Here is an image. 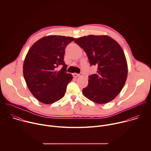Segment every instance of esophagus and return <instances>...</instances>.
Listing matches in <instances>:
<instances>
[{
	"label": "esophagus",
	"mask_w": 151,
	"mask_h": 151,
	"mask_svg": "<svg viewBox=\"0 0 151 151\" xmlns=\"http://www.w3.org/2000/svg\"><path fill=\"white\" fill-rule=\"evenodd\" d=\"M82 76V73H73V76L75 77V78H78V77H80V76Z\"/></svg>",
	"instance_id": "34e87169"
}]
</instances>
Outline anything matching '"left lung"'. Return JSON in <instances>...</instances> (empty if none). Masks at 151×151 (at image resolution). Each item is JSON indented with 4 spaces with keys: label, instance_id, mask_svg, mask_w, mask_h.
Wrapping results in <instances>:
<instances>
[{
    "label": "left lung",
    "instance_id": "1",
    "mask_svg": "<svg viewBox=\"0 0 151 151\" xmlns=\"http://www.w3.org/2000/svg\"><path fill=\"white\" fill-rule=\"evenodd\" d=\"M74 42L87 54L90 65L97 66V73L88 76V84L82 90L83 94L99 104L112 101L121 91L128 75L121 47L106 35L85 36Z\"/></svg>",
    "mask_w": 151,
    "mask_h": 151
}]
</instances>
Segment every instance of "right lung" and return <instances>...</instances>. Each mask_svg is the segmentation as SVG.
Segmentation results:
<instances>
[{
  "instance_id": "add662e5",
  "label": "right lung",
  "mask_w": 151,
  "mask_h": 151,
  "mask_svg": "<svg viewBox=\"0 0 151 151\" xmlns=\"http://www.w3.org/2000/svg\"><path fill=\"white\" fill-rule=\"evenodd\" d=\"M74 40L69 36H45L29 49L24 61L23 75L29 90L41 103L51 104L64 97L73 79L66 73L64 55L66 47ZM59 65L63 68L57 71Z\"/></svg>"
}]
</instances>
